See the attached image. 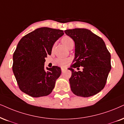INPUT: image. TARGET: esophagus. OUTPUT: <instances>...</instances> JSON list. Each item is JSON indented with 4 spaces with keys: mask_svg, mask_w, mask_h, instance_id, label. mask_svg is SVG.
Wrapping results in <instances>:
<instances>
[{
    "mask_svg": "<svg viewBox=\"0 0 124 124\" xmlns=\"http://www.w3.org/2000/svg\"><path fill=\"white\" fill-rule=\"evenodd\" d=\"M65 69H63V68H61V71H62V73H63V72L65 71Z\"/></svg>",
    "mask_w": 124,
    "mask_h": 124,
    "instance_id": "obj_1",
    "label": "esophagus"
}]
</instances>
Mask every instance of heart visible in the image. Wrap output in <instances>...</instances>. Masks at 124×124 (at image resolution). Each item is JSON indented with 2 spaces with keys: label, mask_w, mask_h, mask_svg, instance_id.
<instances>
[{
  "label": "heart",
  "mask_w": 124,
  "mask_h": 124,
  "mask_svg": "<svg viewBox=\"0 0 124 124\" xmlns=\"http://www.w3.org/2000/svg\"><path fill=\"white\" fill-rule=\"evenodd\" d=\"M61 42L67 48H73L74 45V40L69 36L65 35L61 39ZM70 62V59L69 58H58L54 61V63L59 66L65 67L69 65Z\"/></svg>",
  "instance_id": "heart-1"
}]
</instances>
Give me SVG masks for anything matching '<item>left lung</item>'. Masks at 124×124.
<instances>
[{
	"label": "left lung",
	"instance_id": "8db88e82",
	"mask_svg": "<svg viewBox=\"0 0 124 124\" xmlns=\"http://www.w3.org/2000/svg\"><path fill=\"white\" fill-rule=\"evenodd\" d=\"M65 34L75 43V58L70 68L69 79L72 92L77 96L89 97L96 94L104 89L111 69L109 51L101 38L89 30H66ZM83 67L82 72H76Z\"/></svg>",
	"mask_w": 124,
	"mask_h": 124
}]
</instances>
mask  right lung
Instances as JSON below:
<instances>
[{"label": "right lung", "instance_id": "obj_1", "mask_svg": "<svg viewBox=\"0 0 124 124\" xmlns=\"http://www.w3.org/2000/svg\"><path fill=\"white\" fill-rule=\"evenodd\" d=\"M64 34L61 30L41 27L24 36L13 54L12 71L20 90L32 97L46 96L54 88L60 76V67L45 70V58L53 45Z\"/></svg>", "mask_w": 124, "mask_h": 124}]
</instances>
